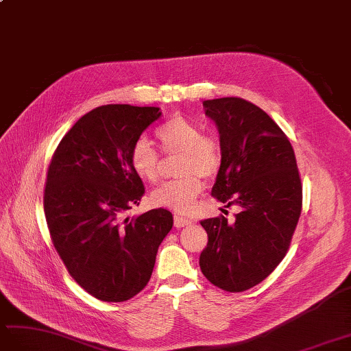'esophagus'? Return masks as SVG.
<instances>
[{"mask_svg": "<svg viewBox=\"0 0 351 351\" xmlns=\"http://www.w3.org/2000/svg\"><path fill=\"white\" fill-rule=\"evenodd\" d=\"M192 220L191 219H186V217H182V216H174V226L176 228H183V226H187L191 225Z\"/></svg>", "mask_w": 351, "mask_h": 351, "instance_id": "obj_1", "label": "esophagus"}]
</instances>
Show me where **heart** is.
<instances>
[{
    "label": "heart",
    "instance_id": "b5f03b06",
    "mask_svg": "<svg viewBox=\"0 0 351 351\" xmlns=\"http://www.w3.org/2000/svg\"><path fill=\"white\" fill-rule=\"evenodd\" d=\"M160 152L165 156H180L176 164L174 182H168L152 193V202L180 215H187L195 207L202 192L201 177L213 178L221 167V149L211 135H204L199 123L184 116H173L156 130ZM130 160L134 171L147 182H156L162 168L159 150L146 138H138L131 147Z\"/></svg>",
    "mask_w": 351,
    "mask_h": 351
}]
</instances>
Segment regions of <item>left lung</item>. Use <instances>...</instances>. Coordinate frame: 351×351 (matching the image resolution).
Listing matches in <instances>:
<instances>
[{
  "label": "left lung",
  "instance_id": "left-lung-1",
  "mask_svg": "<svg viewBox=\"0 0 351 351\" xmlns=\"http://www.w3.org/2000/svg\"><path fill=\"white\" fill-rule=\"evenodd\" d=\"M220 132L221 167L211 189L241 208L201 221L208 243L202 274L226 292H244L267 278L286 256L302 210V183L289 136L253 102L226 97L204 101Z\"/></svg>",
  "mask_w": 351,
  "mask_h": 351
}]
</instances>
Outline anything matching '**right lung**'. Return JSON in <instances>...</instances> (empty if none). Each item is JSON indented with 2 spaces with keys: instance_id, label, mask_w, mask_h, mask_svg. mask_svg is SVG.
<instances>
[{
  "instance_id": "right-lung-1",
  "label": "right lung",
  "mask_w": 351,
  "mask_h": 351,
  "mask_svg": "<svg viewBox=\"0 0 351 351\" xmlns=\"http://www.w3.org/2000/svg\"><path fill=\"white\" fill-rule=\"evenodd\" d=\"M160 114L158 107L130 104L93 108L62 136L47 168L43 204L50 238L70 276L99 301L140 293L173 228L165 208L126 216L146 191L131 147Z\"/></svg>"
}]
</instances>
